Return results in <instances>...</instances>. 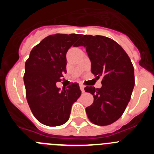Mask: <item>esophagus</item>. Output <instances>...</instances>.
<instances>
[{
	"label": "esophagus",
	"mask_w": 154,
	"mask_h": 154,
	"mask_svg": "<svg viewBox=\"0 0 154 154\" xmlns=\"http://www.w3.org/2000/svg\"><path fill=\"white\" fill-rule=\"evenodd\" d=\"M79 86H80V89H81L82 92H85V89H85V86H84L83 85H80Z\"/></svg>",
	"instance_id": "1"
}]
</instances>
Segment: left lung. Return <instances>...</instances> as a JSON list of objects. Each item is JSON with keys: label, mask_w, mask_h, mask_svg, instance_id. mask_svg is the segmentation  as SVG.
Wrapping results in <instances>:
<instances>
[{"label": "left lung", "mask_w": 154, "mask_h": 154, "mask_svg": "<svg viewBox=\"0 0 154 154\" xmlns=\"http://www.w3.org/2000/svg\"><path fill=\"white\" fill-rule=\"evenodd\" d=\"M79 46L86 49L91 72L99 79L102 87L86 86L94 97L85 108L89 120L98 126L114 123L123 115L134 87V69L126 51L112 39L101 35H82Z\"/></svg>", "instance_id": "1"}]
</instances>
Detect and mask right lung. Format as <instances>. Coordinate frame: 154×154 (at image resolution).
Listing matches in <instances>:
<instances>
[{"instance_id": "add662e5", "label": "right lung", "mask_w": 154, "mask_h": 154, "mask_svg": "<svg viewBox=\"0 0 154 154\" xmlns=\"http://www.w3.org/2000/svg\"><path fill=\"white\" fill-rule=\"evenodd\" d=\"M82 35L57 34L46 37L33 48L25 62L24 82L31 112L42 124L57 126L69 120L73 103L81 96L79 85L72 83L60 90L57 82L66 71V53L79 46Z\"/></svg>"}]
</instances>
